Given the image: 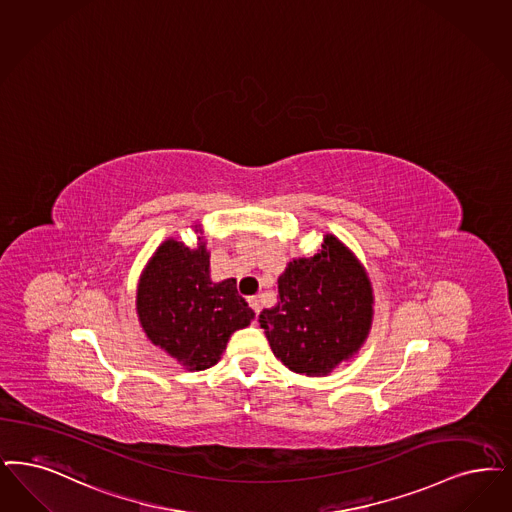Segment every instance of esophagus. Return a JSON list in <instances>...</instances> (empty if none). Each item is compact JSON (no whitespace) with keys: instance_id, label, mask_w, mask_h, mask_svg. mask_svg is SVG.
I'll list each match as a JSON object with an SVG mask.
<instances>
[{"instance_id":"34e87169","label":"esophagus","mask_w":512,"mask_h":512,"mask_svg":"<svg viewBox=\"0 0 512 512\" xmlns=\"http://www.w3.org/2000/svg\"><path fill=\"white\" fill-rule=\"evenodd\" d=\"M247 303H249L251 310L255 312V316H259V312H261V303H259V299H257V297H249V299H247Z\"/></svg>"}]
</instances>
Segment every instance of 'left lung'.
<instances>
[{
    "instance_id": "1",
    "label": "left lung",
    "mask_w": 512,
    "mask_h": 512,
    "mask_svg": "<svg viewBox=\"0 0 512 512\" xmlns=\"http://www.w3.org/2000/svg\"><path fill=\"white\" fill-rule=\"evenodd\" d=\"M278 305L259 314L274 356L295 373L326 375L368 337L373 297L368 276L335 236L278 278Z\"/></svg>"
}]
</instances>
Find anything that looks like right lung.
I'll return each instance as SVG.
<instances>
[{
    "mask_svg": "<svg viewBox=\"0 0 512 512\" xmlns=\"http://www.w3.org/2000/svg\"><path fill=\"white\" fill-rule=\"evenodd\" d=\"M137 312L148 339L196 371L215 366L230 335L255 316L234 278L211 282L204 244L190 249L175 240L158 247L144 268Z\"/></svg>",
    "mask_w": 512,
    "mask_h": 512,
    "instance_id": "add662e5",
    "label": "right lung"
}]
</instances>
